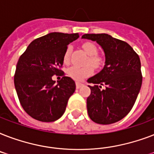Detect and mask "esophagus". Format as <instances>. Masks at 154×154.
Instances as JSON below:
<instances>
[{"label": "esophagus", "instance_id": "esophagus-1", "mask_svg": "<svg viewBox=\"0 0 154 154\" xmlns=\"http://www.w3.org/2000/svg\"><path fill=\"white\" fill-rule=\"evenodd\" d=\"M82 85H83V84H82V83H80V82H76V88H77V89H80Z\"/></svg>", "mask_w": 154, "mask_h": 154}]
</instances>
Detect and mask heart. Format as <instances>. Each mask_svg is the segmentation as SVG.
<instances>
[{"label": "heart", "mask_w": 154, "mask_h": 154, "mask_svg": "<svg viewBox=\"0 0 154 154\" xmlns=\"http://www.w3.org/2000/svg\"><path fill=\"white\" fill-rule=\"evenodd\" d=\"M82 48L85 52L89 55V58L87 59L86 62H85L86 65L82 66V67L74 65V66L69 68L67 70L69 77L77 82H82L93 73L94 69H93L92 66L95 69H99L104 65V62H105V58L102 55L97 53L98 49L94 43L91 42H85L82 44ZM72 50V45H69L66 47L64 55H63V62L65 64L69 63ZM89 63L91 65H89Z\"/></svg>", "instance_id": "b5f03b06"}]
</instances>
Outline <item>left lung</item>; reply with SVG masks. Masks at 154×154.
<instances>
[{
	"label": "left lung",
	"instance_id": "1",
	"mask_svg": "<svg viewBox=\"0 0 154 154\" xmlns=\"http://www.w3.org/2000/svg\"><path fill=\"white\" fill-rule=\"evenodd\" d=\"M82 38L97 42L105 54L103 69L88 80L94 84L87 98L88 114L95 123L112 124L124 118L136 101L142 83L140 58L128 43L106 33Z\"/></svg>",
	"mask_w": 154,
	"mask_h": 154
}]
</instances>
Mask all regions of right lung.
Instances as JSON below:
<instances>
[{"instance_id":"right-lung-1","label":"right lung","mask_w":154,"mask_h":154,"mask_svg":"<svg viewBox=\"0 0 154 154\" xmlns=\"http://www.w3.org/2000/svg\"><path fill=\"white\" fill-rule=\"evenodd\" d=\"M78 37V33L50 32L32 41L19 58L15 89L20 105L32 118L52 122L65 112L76 85L60 69L63 55L68 45ZM53 75L63 76L57 84L51 80Z\"/></svg>"}]
</instances>
